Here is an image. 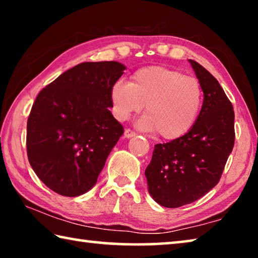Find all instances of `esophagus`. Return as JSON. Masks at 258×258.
Segmentation results:
<instances>
[{
    "instance_id": "obj_1",
    "label": "esophagus",
    "mask_w": 258,
    "mask_h": 258,
    "mask_svg": "<svg viewBox=\"0 0 258 258\" xmlns=\"http://www.w3.org/2000/svg\"><path fill=\"white\" fill-rule=\"evenodd\" d=\"M124 135H125V138L130 139V138H133V137H135V135H137V133L133 132L132 130L126 128V130H125V132H124Z\"/></svg>"
}]
</instances>
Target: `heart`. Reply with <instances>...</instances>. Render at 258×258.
Masks as SVG:
<instances>
[{
  "label": "heart",
  "instance_id": "1",
  "mask_svg": "<svg viewBox=\"0 0 258 258\" xmlns=\"http://www.w3.org/2000/svg\"><path fill=\"white\" fill-rule=\"evenodd\" d=\"M110 99L118 120L127 119L146 104L147 115L139 119L140 127L173 140L189 132L197 121L203 89L197 78L166 67L151 66L135 72L131 83H115Z\"/></svg>",
  "mask_w": 258,
  "mask_h": 258
}]
</instances>
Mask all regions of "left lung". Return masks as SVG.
<instances>
[{"label":"left lung","mask_w":258,"mask_h":258,"mask_svg":"<svg viewBox=\"0 0 258 258\" xmlns=\"http://www.w3.org/2000/svg\"><path fill=\"white\" fill-rule=\"evenodd\" d=\"M189 62L204 92L202 110L186 134L155 146L145 172L150 196L167 208L191 204L211 191L234 146L232 103L211 73Z\"/></svg>","instance_id":"1"}]
</instances>
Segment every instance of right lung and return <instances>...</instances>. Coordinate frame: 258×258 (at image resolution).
<instances>
[{"instance_id": "right-lung-1", "label": "right lung", "mask_w": 258, "mask_h": 258, "mask_svg": "<svg viewBox=\"0 0 258 258\" xmlns=\"http://www.w3.org/2000/svg\"><path fill=\"white\" fill-rule=\"evenodd\" d=\"M125 68L117 61L83 62L38 93L27 120V156L52 191L77 197L97 183L124 133L109 108L111 87Z\"/></svg>"}]
</instances>
